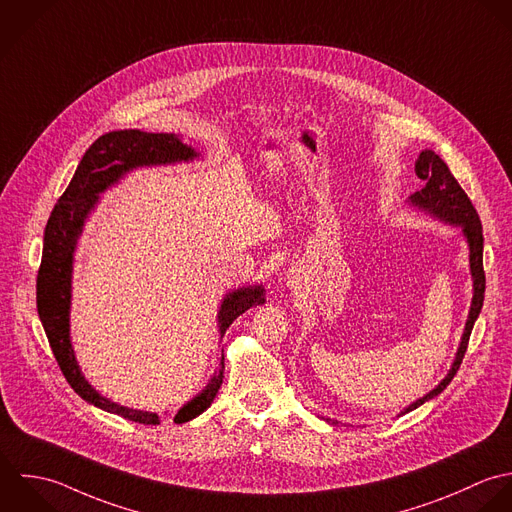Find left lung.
<instances>
[{
  "label": "left lung",
  "mask_w": 512,
  "mask_h": 512,
  "mask_svg": "<svg viewBox=\"0 0 512 512\" xmlns=\"http://www.w3.org/2000/svg\"><path fill=\"white\" fill-rule=\"evenodd\" d=\"M415 172L427 184L411 196V202L415 206L423 208V210H429L431 214H435L437 218H441L445 222L463 226V232L469 240V250H471L469 260H471L475 294H473V304H471L469 320H467V326H465V334H463V340H461L459 351H457V359H455L451 371L447 373V377L433 391H429L425 397L411 403L403 413H409V411L417 409L419 405H423L425 401L439 395L451 383L455 373L459 371V367L463 363V357H465V351H467V345H469L473 326H475V320L479 318V312L483 308L485 282H487L485 280V270H483V226H481V218H479L471 198L461 188L457 178L451 174L449 167L433 151H423L419 155V159L415 163Z\"/></svg>",
  "instance_id": "1"
}]
</instances>
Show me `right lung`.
Returning <instances> with one entry per match:
<instances>
[{"label":"right lung","mask_w":512,"mask_h":512,"mask_svg":"<svg viewBox=\"0 0 512 512\" xmlns=\"http://www.w3.org/2000/svg\"><path fill=\"white\" fill-rule=\"evenodd\" d=\"M196 153L192 147L182 145L174 135L163 133H143V131H113L99 137L83 155L77 171L73 174L69 186L59 196L43 238V256L37 272V312L47 334L53 355L67 383L95 407H101L109 413L121 415L129 421L143 425H159L161 417L149 411H137L121 407L103 395H99L81 375L75 361L71 341H69V290H71V268H73V250L77 236L83 228V222L89 210L97 202V194L103 192L109 184L117 182L125 174L141 165H161L174 161H188ZM264 304V290L242 288L228 294L222 302L218 320L220 334H224L230 324L242 316L252 306ZM224 359V357H222ZM224 365V363H222ZM222 369L210 379L206 389L188 401L176 415L174 423H186L198 417L210 407L220 385Z\"/></svg>","instance_id":"obj_1"}]
</instances>
